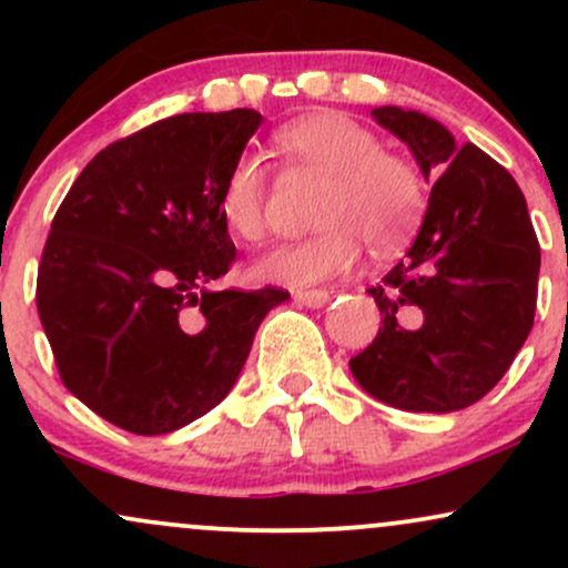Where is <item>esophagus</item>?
Returning <instances> with one entry per match:
<instances>
[{
  "label": "esophagus",
  "mask_w": 568,
  "mask_h": 568,
  "mask_svg": "<svg viewBox=\"0 0 568 568\" xmlns=\"http://www.w3.org/2000/svg\"><path fill=\"white\" fill-rule=\"evenodd\" d=\"M293 298L306 306H323V304H328L331 293L323 288H298L296 293H293Z\"/></svg>",
  "instance_id": "1"
}]
</instances>
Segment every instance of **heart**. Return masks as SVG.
Returning a JSON list of instances; mask_svg holds the SVG:
<instances>
[{
	"label": "heart",
	"instance_id": "b5f03b06",
	"mask_svg": "<svg viewBox=\"0 0 568 568\" xmlns=\"http://www.w3.org/2000/svg\"><path fill=\"white\" fill-rule=\"evenodd\" d=\"M277 146L298 165L325 175L315 202L321 230L277 245L251 266L258 283L310 285L342 275L361 256V240L387 256L408 243L425 213V181L406 158L384 152L374 130L347 114L298 116L275 133ZM266 168L243 152L219 192V211L234 237L262 243L266 234Z\"/></svg>",
	"mask_w": 568,
	"mask_h": 568
}]
</instances>
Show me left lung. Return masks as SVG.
I'll use <instances>...</instances> for the list:
<instances>
[{
  "label": "left lung",
  "instance_id": "left-lung-1",
  "mask_svg": "<svg viewBox=\"0 0 568 568\" xmlns=\"http://www.w3.org/2000/svg\"><path fill=\"white\" fill-rule=\"evenodd\" d=\"M435 179L406 258L368 288L384 323L349 361L363 389L403 410L478 403L513 366L537 312L539 240L526 197L497 160L456 146L440 122L374 109Z\"/></svg>",
  "mask_w": 568,
  "mask_h": 568
}]
</instances>
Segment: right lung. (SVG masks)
<instances>
[{
    "label": "right lung",
    "instance_id": "add662e5",
    "mask_svg": "<svg viewBox=\"0 0 568 568\" xmlns=\"http://www.w3.org/2000/svg\"><path fill=\"white\" fill-rule=\"evenodd\" d=\"M258 125L253 109L152 122L101 149L50 224L37 310L58 376L128 433H173L219 406L291 296L207 291L237 258L219 192Z\"/></svg>",
    "mask_w": 568,
    "mask_h": 568
}]
</instances>
